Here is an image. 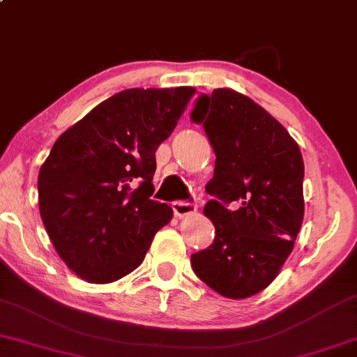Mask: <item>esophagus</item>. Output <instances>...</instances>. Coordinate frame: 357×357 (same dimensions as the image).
<instances>
[{"label": "esophagus", "mask_w": 357, "mask_h": 357, "mask_svg": "<svg viewBox=\"0 0 357 357\" xmlns=\"http://www.w3.org/2000/svg\"><path fill=\"white\" fill-rule=\"evenodd\" d=\"M171 207H173L174 215L179 217V218L192 215V213H196V211H197L196 204H194V202H186V201H176V202L171 204Z\"/></svg>", "instance_id": "esophagus-1"}]
</instances>
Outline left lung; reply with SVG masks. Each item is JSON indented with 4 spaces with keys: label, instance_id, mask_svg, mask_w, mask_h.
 Returning a JSON list of instances; mask_svg holds the SVG:
<instances>
[{
    "label": "left lung",
    "instance_id": "left-lung-1",
    "mask_svg": "<svg viewBox=\"0 0 357 357\" xmlns=\"http://www.w3.org/2000/svg\"><path fill=\"white\" fill-rule=\"evenodd\" d=\"M215 153L204 213L215 227L194 273L217 294L246 298L269 286L291 255L303 220V160L282 123L228 88L201 94L191 112ZM237 206L236 211L226 207Z\"/></svg>",
    "mask_w": 357,
    "mask_h": 357
}]
</instances>
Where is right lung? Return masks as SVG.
Listing matches in <instances>:
<instances>
[{"label":"right lung","instance_id":"add662e5","mask_svg":"<svg viewBox=\"0 0 357 357\" xmlns=\"http://www.w3.org/2000/svg\"><path fill=\"white\" fill-rule=\"evenodd\" d=\"M196 89L132 88L98 104L52 146L40 166L39 208L63 263L84 281L107 284L139 268L173 217L150 199L155 151Z\"/></svg>","mask_w":357,"mask_h":357}]
</instances>
